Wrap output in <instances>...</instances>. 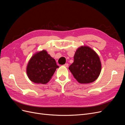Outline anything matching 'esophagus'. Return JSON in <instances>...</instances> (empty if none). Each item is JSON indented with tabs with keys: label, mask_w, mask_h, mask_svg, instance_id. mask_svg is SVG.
Masks as SVG:
<instances>
[{
	"label": "esophagus",
	"mask_w": 125,
	"mask_h": 125,
	"mask_svg": "<svg viewBox=\"0 0 125 125\" xmlns=\"http://www.w3.org/2000/svg\"><path fill=\"white\" fill-rule=\"evenodd\" d=\"M63 66H65V67H68V63H65Z\"/></svg>",
	"instance_id": "esophagus-1"
}]
</instances>
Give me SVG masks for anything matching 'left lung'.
<instances>
[{
  "instance_id": "obj_1",
  "label": "left lung",
  "mask_w": 125,
  "mask_h": 125,
  "mask_svg": "<svg viewBox=\"0 0 125 125\" xmlns=\"http://www.w3.org/2000/svg\"><path fill=\"white\" fill-rule=\"evenodd\" d=\"M101 62L96 52L89 46L79 47L74 55V62L69 69L80 83L95 81L101 71Z\"/></svg>"
}]
</instances>
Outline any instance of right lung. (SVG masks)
Returning a JSON list of instances; mask_svg holds the SVG:
<instances>
[{"mask_svg": "<svg viewBox=\"0 0 125 125\" xmlns=\"http://www.w3.org/2000/svg\"><path fill=\"white\" fill-rule=\"evenodd\" d=\"M58 68L55 60L43 50L33 55L30 59L26 73L31 81L44 84L50 81Z\"/></svg>", "mask_w": 125, "mask_h": 125, "instance_id": "right-lung-1", "label": "right lung"}]
</instances>
